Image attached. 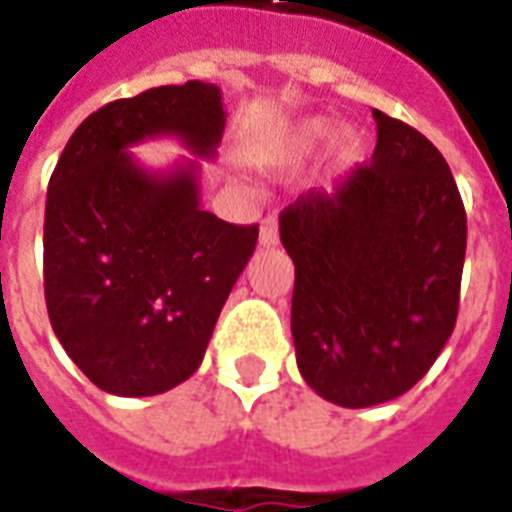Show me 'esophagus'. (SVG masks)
I'll list each match as a JSON object with an SVG mask.
<instances>
[{"mask_svg": "<svg viewBox=\"0 0 512 512\" xmlns=\"http://www.w3.org/2000/svg\"><path fill=\"white\" fill-rule=\"evenodd\" d=\"M279 241V227H277V216L268 213L263 224H260V244L263 246H277Z\"/></svg>", "mask_w": 512, "mask_h": 512, "instance_id": "1", "label": "esophagus"}]
</instances>
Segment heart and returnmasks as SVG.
Segmentation results:
<instances>
[{
    "label": "heart",
    "mask_w": 512,
    "mask_h": 512,
    "mask_svg": "<svg viewBox=\"0 0 512 512\" xmlns=\"http://www.w3.org/2000/svg\"><path fill=\"white\" fill-rule=\"evenodd\" d=\"M337 126H334L332 120H326V117H310V120H301L299 126L293 128L285 139V145H282V156H304V153H312L315 147L326 145L329 139L334 136ZM356 150H359V139L356 134H345L343 142H340V153L345 158L356 156Z\"/></svg>",
    "instance_id": "heart-1"
}]
</instances>
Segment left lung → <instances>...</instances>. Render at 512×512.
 <instances>
[{
  "label": "left lung",
  "instance_id": "1",
  "mask_svg": "<svg viewBox=\"0 0 512 512\" xmlns=\"http://www.w3.org/2000/svg\"><path fill=\"white\" fill-rule=\"evenodd\" d=\"M373 117V161L279 213L296 266L299 373L343 408L395 400L428 373L455 329L466 255V211L444 156L417 128Z\"/></svg>",
  "mask_w": 512,
  "mask_h": 512
}]
</instances>
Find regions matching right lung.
<instances>
[{
	"mask_svg": "<svg viewBox=\"0 0 512 512\" xmlns=\"http://www.w3.org/2000/svg\"><path fill=\"white\" fill-rule=\"evenodd\" d=\"M227 112L216 84L153 87L73 131L49 180L43 288L51 329L98 389L161 395L200 367L257 244V224L200 208V161L156 172L128 147L175 136L213 158Z\"/></svg>",
	"mask_w": 512,
	"mask_h": 512,
	"instance_id": "obj_1",
	"label": "right lung"
}]
</instances>
